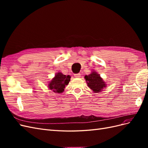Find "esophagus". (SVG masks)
<instances>
[{
	"label": "esophagus",
	"instance_id": "1",
	"mask_svg": "<svg viewBox=\"0 0 148 148\" xmlns=\"http://www.w3.org/2000/svg\"><path fill=\"white\" fill-rule=\"evenodd\" d=\"M80 73H77V74H75L74 75V77L76 78H79L80 77Z\"/></svg>",
	"mask_w": 148,
	"mask_h": 148
}]
</instances>
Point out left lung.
Segmentation results:
<instances>
[{"instance_id": "8db88e82", "label": "left lung", "mask_w": 148, "mask_h": 148, "mask_svg": "<svg viewBox=\"0 0 148 148\" xmlns=\"http://www.w3.org/2000/svg\"><path fill=\"white\" fill-rule=\"evenodd\" d=\"M88 83V86L95 92H99L102 89L106 86L105 82L100 77L99 75L95 71L92 72L90 75L84 77Z\"/></svg>"}]
</instances>
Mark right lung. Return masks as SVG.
Wrapping results in <instances>:
<instances>
[{"instance_id": "right-lung-1", "label": "right lung", "mask_w": 148, "mask_h": 148, "mask_svg": "<svg viewBox=\"0 0 148 148\" xmlns=\"http://www.w3.org/2000/svg\"><path fill=\"white\" fill-rule=\"evenodd\" d=\"M70 77L69 75L66 76L62 73H58L55 75L52 81L49 84V88L53 92L57 93H61L64 91L66 85L69 84L70 81Z\"/></svg>"}]
</instances>
